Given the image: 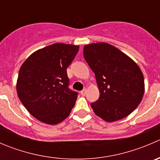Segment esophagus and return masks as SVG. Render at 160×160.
<instances>
[{
  "mask_svg": "<svg viewBox=\"0 0 160 160\" xmlns=\"http://www.w3.org/2000/svg\"><path fill=\"white\" fill-rule=\"evenodd\" d=\"M86 93H87V89H83V90L80 91V93H81L82 96H85V95H86Z\"/></svg>",
  "mask_w": 160,
  "mask_h": 160,
  "instance_id": "esophagus-1",
  "label": "esophagus"
}]
</instances>
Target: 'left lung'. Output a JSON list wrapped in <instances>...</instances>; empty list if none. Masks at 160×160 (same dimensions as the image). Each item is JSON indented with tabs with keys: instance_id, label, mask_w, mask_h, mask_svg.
I'll return each mask as SVG.
<instances>
[{
	"instance_id": "1",
	"label": "left lung",
	"mask_w": 160,
	"mask_h": 160,
	"mask_svg": "<svg viewBox=\"0 0 160 160\" xmlns=\"http://www.w3.org/2000/svg\"><path fill=\"white\" fill-rule=\"evenodd\" d=\"M83 56L94 72L100 90L98 101L90 104L95 114L108 122L127 117L144 94V77L138 66L105 42L86 45Z\"/></svg>"
}]
</instances>
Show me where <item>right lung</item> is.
Returning a JSON list of instances; mask_svg holds the SVG:
<instances>
[{
  "label": "right lung",
  "mask_w": 160,
  "mask_h": 160,
  "mask_svg": "<svg viewBox=\"0 0 160 160\" xmlns=\"http://www.w3.org/2000/svg\"><path fill=\"white\" fill-rule=\"evenodd\" d=\"M78 51V46L56 43L32 53L21 67L18 95L40 122L56 125L75 105L78 93L69 88L67 69Z\"/></svg>",
  "instance_id": "1"
}]
</instances>
